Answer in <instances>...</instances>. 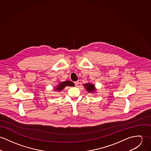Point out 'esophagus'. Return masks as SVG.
Returning <instances> with one entry per match:
<instances>
[{
	"label": "esophagus",
	"mask_w": 151,
	"mask_h": 151,
	"mask_svg": "<svg viewBox=\"0 0 151 151\" xmlns=\"http://www.w3.org/2000/svg\"><path fill=\"white\" fill-rule=\"evenodd\" d=\"M75 86H78V84H79V82L78 81H76V82H75Z\"/></svg>",
	"instance_id": "1"
}]
</instances>
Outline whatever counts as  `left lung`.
I'll use <instances>...</instances> for the list:
<instances>
[{
    "mask_svg": "<svg viewBox=\"0 0 151 151\" xmlns=\"http://www.w3.org/2000/svg\"><path fill=\"white\" fill-rule=\"evenodd\" d=\"M83 86L84 87V88L86 89L87 91H88V92L93 93V92L96 91V88H95V86L90 83H85L83 84Z\"/></svg>",
    "mask_w": 151,
    "mask_h": 151,
    "instance_id": "obj_1",
    "label": "left lung"
}]
</instances>
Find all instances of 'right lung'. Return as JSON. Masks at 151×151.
I'll list each match as a JSON object with an SVG mask.
<instances>
[{"instance_id":"obj_1","label":"right lung","mask_w":151,"mask_h":151,"mask_svg":"<svg viewBox=\"0 0 151 151\" xmlns=\"http://www.w3.org/2000/svg\"><path fill=\"white\" fill-rule=\"evenodd\" d=\"M75 84L74 83L69 81H65V82H63L58 84L56 87H55L54 90L55 91H61L62 90H63L66 86H74Z\"/></svg>"}]
</instances>
